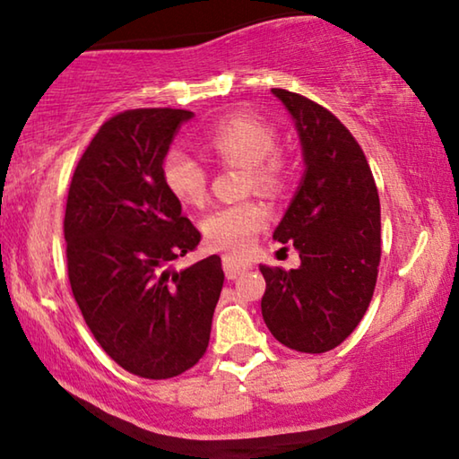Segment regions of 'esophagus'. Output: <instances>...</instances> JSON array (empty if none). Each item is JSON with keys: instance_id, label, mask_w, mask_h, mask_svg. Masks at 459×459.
Segmentation results:
<instances>
[{"instance_id": "esophagus-1", "label": "esophagus", "mask_w": 459, "mask_h": 459, "mask_svg": "<svg viewBox=\"0 0 459 459\" xmlns=\"http://www.w3.org/2000/svg\"><path fill=\"white\" fill-rule=\"evenodd\" d=\"M222 267H224V273H227V278L235 280V278H238V275H243L247 269H251V261L235 257V255H224Z\"/></svg>"}]
</instances>
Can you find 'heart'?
<instances>
[{
	"instance_id": "heart-1",
	"label": "heart",
	"mask_w": 459,
	"mask_h": 459,
	"mask_svg": "<svg viewBox=\"0 0 459 459\" xmlns=\"http://www.w3.org/2000/svg\"><path fill=\"white\" fill-rule=\"evenodd\" d=\"M278 130L251 112L230 114L202 136V144L221 163L245 165L247 187L267 195L283 192L290 165L278 151ZM161 179L173 198L186 206H202L208 194V173L204 165L184 151H171L161 163ZM267 221V208L257 200L224 204L202 222L204 237L212 249L243 253L255 243Z\"/></svg>"
}]
</instances>
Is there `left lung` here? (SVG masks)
Returning <instances> with one entry per match:
<instances>
[{
  "mask_svg": "<svg viewBox=\"0 0 459 459\" xmlns=\"http://www.w3.org/2000/svg\"><path fill=\"white\" fill-rule=\"evenodd\" d=\"M292 114L304 171L273 232L294 243L300 267L259 265L265 278L261 315L281 345L331 351L353 333L372 302L380 265V198L353 134L316 101L273 87Z\"/></svg>",
  "mask_w": 459,
  "mask_h": 459,
  "instance_id": "1",
  "label": "left lung"
}]
</instances>
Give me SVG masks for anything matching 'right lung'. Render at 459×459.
Returning a JSON list of instances; mask_svg holds the SVG:
<instances>
[{
	"label": "right lung",
	"mask_w": 459,
	"mask_h": 459,
	"mask_svg": "<svg viewBox=\"0 0 459 459\" xmlns=\"http://www.w3.org/2000/svg\"><path fill=\"white\" fill-rule=\"evenodd\" d=\"M192 116L138 108L106 120L79 159L65 208L77 307L101 349L149 380L200 361L224 283L218 255L169 267L202 238L161 179L173 136Z\"/></svg>",
	"instance_id": "1"
}]
</instances>
